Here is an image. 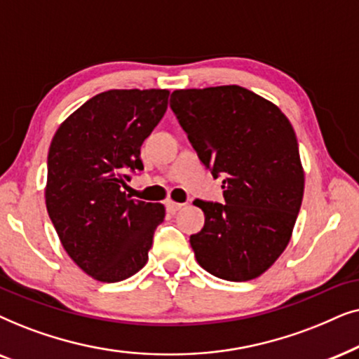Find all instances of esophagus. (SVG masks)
<instances>
[{"label":"esophagus","mask_w":359,"mask_h":359,"mask_svg":"<svg viewBox=\"0 0 359 359\" xmlns=\"http://www.w3.org/2000/svg\"><path fill=\"white\" fill-rule=\"evenodd\" d=\"M184 205L182 203H175V202H172V200H169V202H165V208L169 210L170 213H175V212H179L180 208H182Z\"/></svg>","instance_id":"34e87169"}]
</instances>
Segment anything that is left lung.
<instances>
[{
  "instance_id": "8db88e82",
  "label": "left lung",
  "mask_w": 359,
  "mask_h": 359,
  "mask_svg": "<svg viewBox=\"0 0 359 359\" xmlns=\"http://www.w3.org/2000/svg\"><path fill=\"white\" fill-rule=\"evenodd\" d=\"M170 109L202 164L223 175L224 203L195 200L205 224L190 236L198 264L233 283L261 276L283 255L304 197L292 124L251 90H175Z\"/></svg>"
}]
</instances>
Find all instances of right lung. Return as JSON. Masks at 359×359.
<instances>
[{
	"instance_id": "right-lung-1",
	"label": "right lung",
	"mask_w": 359,
	"mask_h": 359,
	"mask_svg": "<svg viewBox=\"0 0 359 359\" xmlns=\"http://www.w3.org/2000/svg\"><path fill=\"white\" fill-rule=\"evenodd\" d=\"M167 90H108L57 130L47 156L46 205L62 246L102 283L142 269L165 210L123 187L142 170L141 146L167 109Z\"/></svg>"
}]
</instances>
